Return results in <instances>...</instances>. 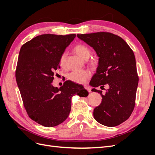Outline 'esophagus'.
<instances>
[{"instance_id": "34e87169", "label": "esophagus", "mask_w": 155, "mask_h": 155, "mask_svg": "<svg viewBox=\"0 0 155 155\" xmlns=\"http://www.w3.org/2000/svg\"><path fill=\"white\" fill-rule=\"evenodd\" d=\"M85 89H87V91H88V92H89V93L91 92V87H89V86H87V85H85Z\"/></svg>"}]
</instances>
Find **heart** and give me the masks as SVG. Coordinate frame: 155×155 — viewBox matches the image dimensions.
Here are the masks:
<instances>
[{"mask_svg":"<svg viewBox=\"0 0 155 155\" xmlns=\"http://www.w3.org/2000/svg\"><path fill=\"white\" fill-rule=\"evenodd\" d=\"M73 50L81 59L85 60L86 59H89L91 55V50L87 46L84 44H79L76 45L74 47ZM66 57L67 54L66 52L63 53L59 59V64L61 68H65L66 65ZM90 76V73L87 70H76L71 72L69 74V78L71 81L80 83L84 84L87 81Z\"/></svg>","mask_w":155,"mask_h":155,"instance_id":"heart-1","label":"heart"}]
</instances>
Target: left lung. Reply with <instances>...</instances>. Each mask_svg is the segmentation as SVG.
<instances>
[{"label": "left lung", "instance_id": "left-lung-1", "mask_svg": "<svg viewBox=\"0 0 155 155\" xmlns=\"http://www.w3.org/2000/svg\"><path fill=\"white\" fill-rule=\"evenodd\" d=\"M77 37L93 47L99 57L90 82L92 91L102 96L101 104L94 109V117L106 127H116L127 121L134 109L139 77L134 51L123 39L110 32L77 34ZM105 84L110 88L105 95L95 89Z\"/></svg>", "mask_w": 155, "mask_h": 155}]
</instances>
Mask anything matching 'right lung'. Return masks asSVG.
Listing matches in <instances>:
<instances>
[{
    "label": "right lung",
    "mask_w": 155,
    "mask_h": 155,
    "mask_svg": "<svg viewBox=\"0 0 155 155\" xmlns=\"http://www.w3.org/2000/svg\"><path fill=\"white\" fill-rule=\"evenodd\" d=\"M76 34H42L22 45L16 70V80L29 117L46 127L64 122L71 111V98L88 96L82 85L70 81L54 87L59 59Z\"/></svg>",
    "instance_id": "add662e5"
}]
</instances>
